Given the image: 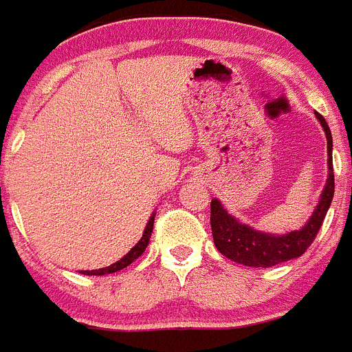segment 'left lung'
Masks as SVG:
<instances>
[{"mask_svg": "<svg viewBox=\"0 0 352 352\" xmlns=\"http://www.w3.org/2000/svg\"><path fill=\"white\" fill-rule=\"evenodd\" d=\"M324 133H327L328 144V179L318 206L314 208L313 215L307 224L298 231H292L288 234H267V232L257 231L250 226L241 224L228 213L219 199L213 198L210 203V224H212L213 243L217 250L224 257L238 262V264L248 265V267H272L281 262L292 261L304 254L316 238L324 217H327L330 203L333 199L335 182H333V160H331V131L327 121L321 114L316 113Z\"/></svg>", "mask_w": 352, "mask_h": 352, "instance_id": "left-lung-1", "label": "left lung"}]
</instances>
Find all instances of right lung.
<instances>
[{"instance_id": "add662e5", "label": "right lung", "mask_w": 352, "mask_h": 352, "mask_svg": "<svg viewBox=\"0 0 352 352\" xmlns=\"http://www.w3.org/2000/svg\"><path fill=\"white\" fill-rule=\"evenodd\" d=\"M154 217H156V213H153L149 219V222H147L146 229H144V234L142 238L139 239V243H137L133 248H131L130 252H128L126 255H124L123 258H120L118 262H114V264L107 265V267H102V269H94V271H81V274H87V276H102V274H111V272H118L121 271V269H124L126 265H130L131 262L137 261V258L140 257V255L146 252L147 245H149V238H151V232H153V226H154Z\"/></svg>"}]
</instances>
